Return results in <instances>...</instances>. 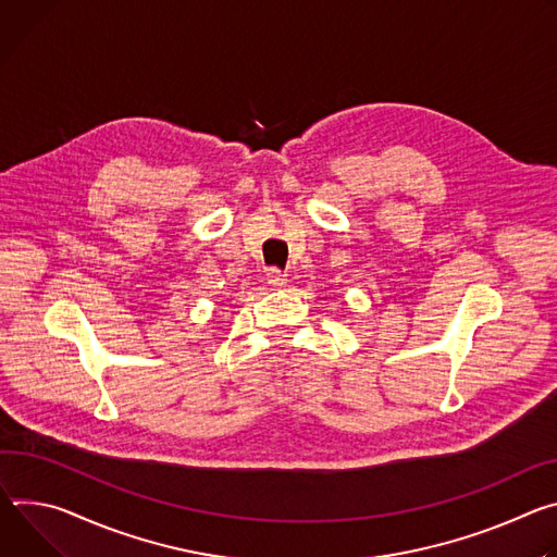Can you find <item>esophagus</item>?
Segmentation results:
<instances>
[{"label": "esophagus", "instance_id": "1", "mask_svg": "<svg viewBox=\"0 0 557 557\" xmlns=\"http://www.w3.org/2000/svg\"><path fill=\"white\" fill-rule=\"evenodd\" d=\"M268 283L272 285V287H285V283H287V274L285 272H281L278 268H272V270H268Z\"/></svg>", "mask_w": 557, "mask_h": 557}]
</instances>
